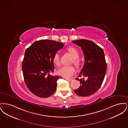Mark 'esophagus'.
Returning <instances> with one entry per match:
<instances>
[{
	"label": "esophagus",
	"mask_w": 128,
	"mask_h": 128,
	"mask_svg": "<svg viewBox=\"0 0 128 128\" xmlns=\"http://www.w3.org/2000/svg\"><path fill=\"white\" fill-rule=\"evenodd\" d=\"M66 79L68 81V82H72L73 80L72 79H69V78H66Z\"/></svg>",
	"instance_id": "obj_1"
}]
</instances>
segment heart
<instances>
[{"instance_id": "heart-1", "label": "heart", "mask_w": 128, "mask_h": 128, "mask_svg": "<svg viewBox=\"0 0 128 128\" xmlns=\"http://www.w3.org/2000/svg\"><path fill=\"white\" fill-rule=\"evenodd\" d=\"M68 52L72 55L74 58V63L77 66H79L81 64V60L79 58L80 53L79 50L74 47H70L68 48ZM53 61L56 66H60V56L58 53H55L53 57ZM76 70L74 67L71 66H63L60 68L58 73L61 76L65 78H70L75 73Z\"/></svg>"}]
</instances>
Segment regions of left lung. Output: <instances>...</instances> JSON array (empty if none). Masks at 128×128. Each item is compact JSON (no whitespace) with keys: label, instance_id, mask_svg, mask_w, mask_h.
<instances>
[{"label":"left lung","instance_id":"left-lung-1","mask_svg":"<svg viewBox=\"0 0 128 128\" xmlns=\"http://www.w3.org/2000/svg\"><path fill=\"white\" fill-rule=\"evenodd\" d=\"M80 46L84 56L85 63L78 77L80 86L75 93L80 96H88L98 91L102 85L106 72L107 65L103 50L94 42L85 39L72 41Z\"/></svg>","mask_w":128,"mask_h":128}]
</instances>
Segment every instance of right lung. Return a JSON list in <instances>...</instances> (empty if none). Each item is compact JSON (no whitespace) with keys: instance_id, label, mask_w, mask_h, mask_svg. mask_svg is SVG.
<instances>
[{"instance_id":"obj_1","label":"right lung","mask_w":128,"mask_h":128,"mask_svg":"<svg viewBox=\"0 0 128 128\" xmlns=\"http://www.w3.org/2000/svg\"><path fill=\"white\" fill-rule=\"evenodd\" d=\"M64 44L53 40H41L26 49L22 63L25 83L29 90L38 97L46 98L56 91L57 80L61 77L53 72V57Z\"/></svg>"}]
</instances>
